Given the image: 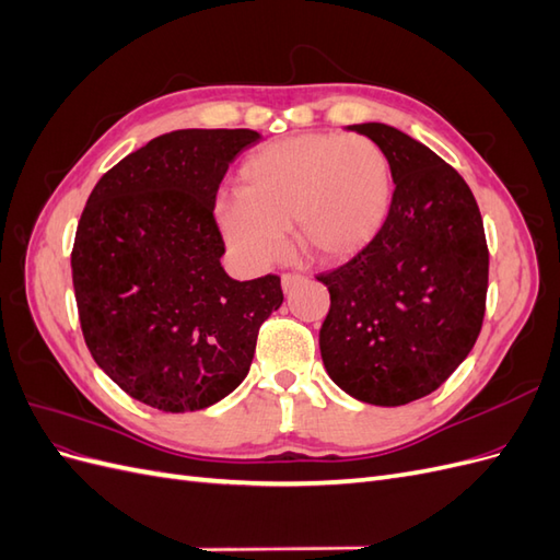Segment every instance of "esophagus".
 <instances>
[{"label": "esophagus", "mask_w": 560, "mask_h": 560, "mask_svg": "<svg viewBox=\"0 0 560 560\" xmlns=\"http://www.w3.org/2000/svg\"><path fill=\"white\" fill-rule=\"evenodd\" d=\"M303 280H306V276H299V273H284V276H282V290H284V292H292L294 287H299Z\"/></svg>", "instance_id": "34e87169"}]
</instances>
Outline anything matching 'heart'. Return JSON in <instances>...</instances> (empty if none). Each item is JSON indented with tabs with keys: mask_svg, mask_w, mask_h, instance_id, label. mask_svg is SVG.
Returning <instances> with one entry per match:
<instances>
[{
	"mask_svg": "<svg viewBox=\"0 0 560 560\" xmlns=\"http://www.w3.org/2000/svg\"><path fill=\"white\" fill-rule=\"evenodd\" d=\"M389 165L360 135L313 132L270 142L238 171V196L217 200L226 243L252 266L276 261L284 229L319 259H346L383 226Z\"/></svg>",
	"mask_w": 560,
	"mask_h": 560,
	"instance_id": "heart-1",
	"label": "heart"
}]
</instances>
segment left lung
<instances>
[{"mask_svg": "<svg viewBox=\"0 0 560 560\" xmlns=\"http://www.w3.org/2000/svg\"><path fill=\"white\" fill-rule=\"evenodd\" d=\"M393 173L385 224L358 257L319 276L331 306L319 329L329 378L350 397L401 406L425 397L477 343L488 247L469 186L432 149L385 124H354Z\"/></svg>", "mask_w": 560, "mask_h": 560, "instance_id": "left-lung-1", "label": "left lung"}]
</instances>
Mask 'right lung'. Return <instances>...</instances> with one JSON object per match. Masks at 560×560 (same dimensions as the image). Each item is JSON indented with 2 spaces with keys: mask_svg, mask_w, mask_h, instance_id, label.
<instances>
[{
  "mask_svg": "<svg viewBox=\"0 0 560 560\" xmlns=\"http://www.w3.org/2000/svg\"><path fill=\"white\" fill-rule=\"evenodd\" d=\"M257 130H175L132 151L89 196L72 249L81 331L97 366L147 406L200 411L231 395L282 306L278 276L233 280L214 222L229 163Z\"/></svg>",
  "mask_w": 560,
  "mask_h": 560,
  "instance_id": "1",
  "label": "right lung"
}]
</instances>
